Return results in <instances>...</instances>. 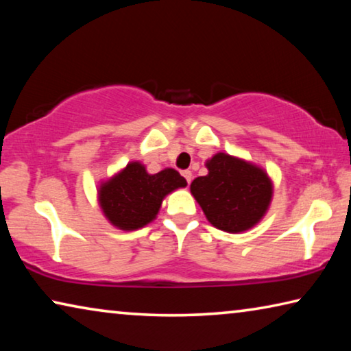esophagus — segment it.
Instances as JSON below:
<instances>
[{
	"label": "esophagus",
	"instance_id": "esophagus-1",
	"mask_svg": "<svg viewBox=\"0 0 351 351\" xmlns=\"http://www.w3.org/2000/svg\"><path fill=\"white\" fill-rule=\"evenodd\" d=\"M182 176L184 178H186V181H187V184H190V181H192V171H190V170H184L182 171Z\"/></svg>",
	"mask_w": 351,
	"mask_h": 351
}]
</instances>
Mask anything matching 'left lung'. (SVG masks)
Listing matches in <instances>:
<instances>
[{"mask_svg":"<svg viewBox=\"0 0 351 351\" xmlns=\"http://www.w3.org/2000/svg\"><path fill=\"white\" fill-rule=\"evenodd\" d=\"M207 175L195 178L190 192L217 229L240 234L268 212L274 186L266 171L245 159L217 153L206 161Z\"/></svg>","mask_w":351,"mask_h":351,"instance_id":"obj_1","label":"left lung"}]
</instances>
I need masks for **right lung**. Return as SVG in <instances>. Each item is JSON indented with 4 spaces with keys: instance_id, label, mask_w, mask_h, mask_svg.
Returning <instances> with one entry per match:
<instances>
[{
    "instance_id": "1",
    "label": "right lung",
    "mask_w": 351,
    "mask_h": 351,
    "mask_svg": "<svg viewBox=\"0 0 351 351\" xmlns=\"http://www.w3.org/2000/svg\"><path fill=\"white\" fill-rule=\"evenodd\" d=\"M187 181L175 169L150 175L139 161L104 181L97 190L99 206L105 218L121 230H136L152 223L161 209L162 199Z\"/></svg>"
}]
</instances>
